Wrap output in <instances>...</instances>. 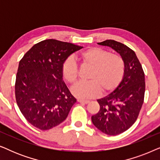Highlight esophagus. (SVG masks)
Returning a JSON list of instances; mask_svg holds the SVG:
<instances>
[{
	"mask_svg": "<svg viewBox=\"0 0 160 160\" xmlns=\"http://www.w3.org/2000/svg\"><path fill=\"white\" fill-rule=\"evenodd\" d=\"M77 101L80 103H84V104H88L89 101V100H81V99H78Z\"/></svg>",
	"mask_w": 160,
	"mask_h": 160,
	"instance_id": "obj_1",
	"label": "esophagus"
}]
</instances>
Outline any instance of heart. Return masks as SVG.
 <instances>
[{"instance_id": "b5f03b06", "label": "heart", "mask_w": 160, "mask_h": 160, "mask_svg": "<svg viewBox=\"0 0 160 160\" xmlns=\"http://www.w3.org/2000/svg\"><path fill=\"white\" fill-rule=\"evenodd\" d=\"M83 65L92 68L89 82H79L71 88V92L79 99H91L100 94H108L121 84L124 76L125 65L119 54H111L97 47L87 49L78 54ZM78 68L76 59L70 56L62 65V75L65 82L73 84L78 78Z\"/></svg>"}]
</instances>
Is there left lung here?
Listing matches in <instances>:
<instances>
[{"label": "left lung", "mask_w": 160, "mask_h": 160, "mask_svg": "<svg viewBox=\"0 0 160 160\" xmlns=\"http://www.w3.org/2000/svg\"><path fill=\"white\" fill-rule=\"evenodd\" d=\"M115 50L125 65L121 84L108 95L98 100L100 111L92 116V122L105 134L117 135L128 130L136 121L145 94V76L135 52L114 40L98 43Z\"/></svg>", "instance_id": "8db88e82"}]
</instances>
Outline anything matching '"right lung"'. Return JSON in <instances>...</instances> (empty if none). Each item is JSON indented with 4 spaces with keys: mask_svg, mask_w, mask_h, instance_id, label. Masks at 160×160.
<instances>
[{
    "mask_svg": "<svg viewBox=\"0 0 160 160\" xmlns=\"http://www.w3.org/2000/svg\"><path fill=\"white\" fill-rule=\"evenodd\" d=\"M82 47L55 39L35 44L19 61L15 82L17 106L41 130L58 126L76 102L62 80L64 61Z\"/></svg>",
    "mask_w": 160,
    "mask_h": 160,
    "instance_id": "add662e5",
    "label": "right lung"
}]
</instances>
